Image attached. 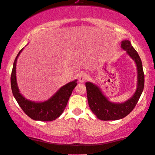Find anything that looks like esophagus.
Instances as JSON below:
<instances>
[{"label": "esophagus", "mask_w": 155, "mask_h": 155, "mask_svg": "<svg viewBox=\"0 0 155 155\" xmlns=\"http://www.w3.org/2000/svg\"><path fill=\"white\" fill-rule=\"evenodd\" d=\"M88 80V75L86 73H84V72H81L79 74V82H85Z\"/></svg>", "instance_id": "esophagus-1"}]
</instances>
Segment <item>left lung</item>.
<instances>
[{"mask_svg":"<svg viewBox=\"0 0 155 155\" xmlns=\"http://www.w3.org/2000/svg\"><path fill=\"white\" fill-rule=\"evenodd\" d=\"M121 47L127 51V53L135 61L137 65V88L133 96L127 101L123 104H114L109 101L98 86L91 82H86V87L88 105L92 112L98 119L102 120H115L127 116L137 104L144 89L145 74L139 54L128 40H123Z\"/></svg>","mask_w":155,"mask_h":155,"instance_id":"obj_1","label":"left lung"}]
</instances>
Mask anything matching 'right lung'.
Masks as SVG:
<instances>
[{"label":"right lung","instance_id":"obj_1","mask_svg":"<svg viewBox=\"0 0 155 155\" xmlns=\"http://www.w3.org/2000/svg\"><path fill=\"white\" fill-rule=\"evenodd\" d=\"M22 49L23 48L19 51L14 61L10 77V84L13 96L22 110L30 118L40 121L54 120L64 110L72 91L77 85V80L63 86L51 98L45 102L35 103L27 100L20 94L16 82V63Z\"/></svg>","mask_w":155,"mask_h":155}]
</instances>
